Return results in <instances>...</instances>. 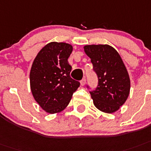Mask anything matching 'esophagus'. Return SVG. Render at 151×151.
<instances>
[{
	"instance_id": "esophagus-1",
	"label": "esophagus",
	"mask_w": 151,
	"mask_h": 151,
	"mask_svg": "<svg viewBox=\"0 0 151 151\" xmlns=\"http://www.w3.org/2000/svg\"><path fill=\"white\" fill-rule=\"evenodd\" d=\"M85 83H86V78H83V79L81 81V86H84L85 85Z\"/></svg>"
}]
</instances>
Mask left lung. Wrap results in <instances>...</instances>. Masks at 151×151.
<instances>
[{
    "mask_svg": "<svg viewBox=\"0 0 151 151\" xmlns=\"http://www.w3.org/2000/svg\"><path fill=\"white\" fill-rule=\"evenodd\" d=\"M83 49L98 77L97 89L90 92L93 104L102 112H116L130 90V77L120 54L108 44L85 45Z\"/></svg>",
    "mask_w": 151,
    "mask_h": 151,
    "instance_id": "8db88e82",
    "label": "left lung"
}]
</instances>
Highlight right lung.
Masks as SVG:
<instances>
[{"instance_id":"add662e5","label":"right lung","mask_w":151,"mask_h":151,"mask_svg":"<svg viewBox=\"0 0 151 151\" xmlns=\"http://www.w3.org/2000/svg\"><path fill=\"white\" fill-rule=\"evenodd\" d=\"M71 44L50 42L38 52L30 72V91L40 107L49 114L67 107L80 83L70 77L71 66L68 59Z\"/></svg>"}]
</instances>
